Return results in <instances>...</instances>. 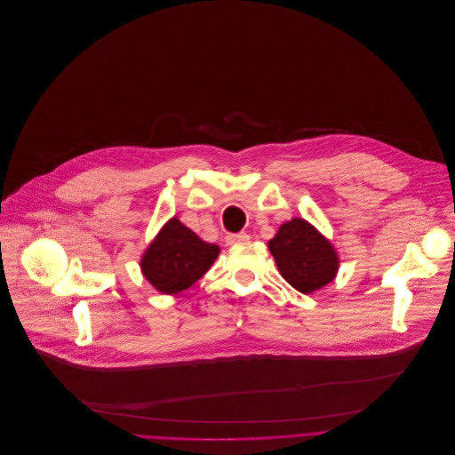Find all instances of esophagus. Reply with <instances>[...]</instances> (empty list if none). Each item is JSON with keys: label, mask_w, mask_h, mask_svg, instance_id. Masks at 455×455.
I'll use <instances>...</instances> for the list:
<instances>
[{"label": "esophagus", "mask_w": 455, "mask_h": 455, "mask_svg": "<svg viewBox=\"0 0 455 455\" xmlns=\"http://www.w3.org/2000/svg\"><path fill=\"white\" fill-rule=\"evenodd\" d=\"M247 240H249L247 233H233V235L226 236L228 245H236V243H242V242H247Z\"/></svg>", "instance_id": "34e87169"}]
</instances>
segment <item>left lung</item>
I'll return each mask as SVG.
<instances>
[{"label":"left lung","instance_id":"8db88e82","mask_svg":"<svg viewBox=\"0 0 455 455\" xmlns=\"http://www.w3.org/2000/svg\"><path fill=\"white\" fill-rule=\"evenodd\" d=\"M282 276L299 292L310 294L335 278L339 267L331 243L303 219L285 222L268 242Z\"/></svg>","mask_w":455,"mask_h":455}]
</instances>
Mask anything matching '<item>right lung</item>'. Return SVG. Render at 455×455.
<instances>
[{
    "instance_id": "1",
    "label": "right lung",
    "mask_w": 455,
    "mask_h": 455,
    "mask_svg": "<svg viewBox=\"0 0 455 455\" xmlns=\"http://www.w3.org/2000/svg\"><path fill=\"white\" fill-rule=\"evenodd\" d=\"M219 247L201 240L192 229L172 219L141 259L145 278L163 294H177L206 275Z\"/></svg>"
}]
</instances>
